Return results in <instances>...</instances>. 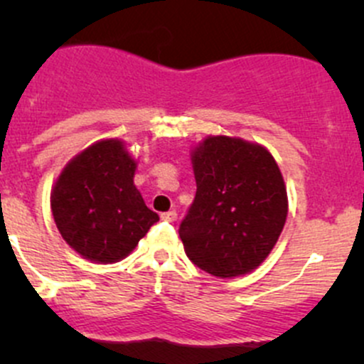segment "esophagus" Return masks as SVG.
<instances>
[{"instance_id":"1","label":"esophagus","mask_w":364,"mask_h":364,"mask_svg":"<svg viewBox=\"0 0 364 364\" xmlns=\"http://www.w3.org/2000/svg\"><path fill=\"white\" fill-rule=\"evenodd\" d=\"M161 220H165V222H176V220H178V213L176 211L161 213Z\"/></svg>"}]
</instances>
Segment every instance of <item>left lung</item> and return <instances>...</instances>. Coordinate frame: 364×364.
<instances>
[{"instance_id": "left-lung-1", "label": "left lung", "mask_w": 364, "mask_h": 364, "mask_svg": "<svg viewBox=\"0 0 364 364\" xmlns=\"http://www.w3.org/2000/svg\"><path fill=\"white\" fill-rule=\"evenodd\" d=\"M197 192L179 227L186 255L213 277H243L277 245L289 200L273 155L257 142L209 135L192 151Z\"/></svg>"}]
</instances>
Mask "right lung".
I'll use <instances>...</instances> for the list:
<instances>
[{
    "instance_id": "obj_1",
    "label": "right lung",
    "mask_w": 364,
    "mask_h": 364,
    "mask_svg": "<svg viewBox=\"0 0 364 364\" xmlns=\"http://www.w3.org/2000/svg\"><path fill=\"white\" fill-rule=\"evenodd\" d=\"M135 168L123 141L104 139L73 156L54 183V222L84 259L98 264L124 259L160 220L135 188Z\"/></svg>"
}]
</instances>
